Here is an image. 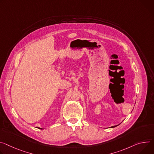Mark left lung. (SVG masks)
<instances>
[{"mask_svg":"<svg viewBox=\"0 0 154 154\" xmlns=\"http://www.w3.org/2000/svg\"><path fill=\"white\" fill-rule=\"evenodd\" d=\"M118 125H116V126H112V127H110V128H115V127H117Z\"/></svg>","mask_w":154,"mask_h":154,"instance_id":"obj_1","label":"left lung"}]
</instances>
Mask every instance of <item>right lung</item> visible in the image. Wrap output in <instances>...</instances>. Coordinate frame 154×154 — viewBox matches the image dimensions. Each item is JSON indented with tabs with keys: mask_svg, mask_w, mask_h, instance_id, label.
I'll return each instance as SVG.
<instances>
[{
	"mask_svg": "<svg viewBox=\"0 0 154 154\" xmlns=\"http://www.w3.org/2000/svg\"><path fill=\"white\" fill-rule=\"evenodd\" d=\"M38 129H41V130H43V128H39V127H38Z\"/></svg>",
	"mask_w": 154,
	"mask_h": 154,
	"instance_id": "add662e5",
	"label": "right lung"
}]
</instances>
